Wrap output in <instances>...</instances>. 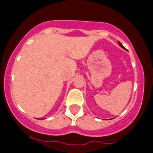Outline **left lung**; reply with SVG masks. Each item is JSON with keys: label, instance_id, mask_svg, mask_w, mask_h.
I'll return each instance as SVG.
<instances>
[{"label": "left lung", "instance_id": "left-lung-1", "mask_svg": "<svg viewBox=\"0 0 153 153\" xmlns=\"http://www.w3.org/2000/svg\"><path fill=\"white\" fill-rule=\"evenodd\" d=\"M118 43H119V44H120V47H122V48H123V49H125V47H124L122 45V44H121V43H120V42H118Z\"/></svg>", "mask_w": 153, "mask_h": 153}]
</instances>
